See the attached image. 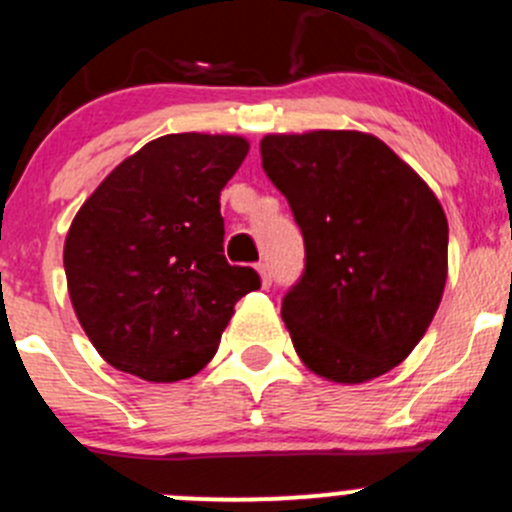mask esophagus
Returning <instances> with one entry per match:
<instances>
[{
	"mask_svg": "<svg viewBox=\"0 0 512 512\" xmlns=\"http://www.w3.org/2000/svg\"><path fill=\"white\" fill-rule=\"evenodd\" d=\"M258 273H261V283H263V288H268L271 286V281H273V276H271V266H268V263H258Z\"/></svg>",
	"mask_w": 512,
	"mask_h": 512,
	"instance_id": "obj_1",
	"label": "esophagus"
}]
</instances>
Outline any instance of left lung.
<instances>
[{
  "instance_id": "1",
  "label": "left lung",
  "mask_w": 512,
  "mask_h": 512,
  "mask_svg": "<svg viewBox=\"0 0 512 512\" xmlns=\"http://www.w3.org/2000/svg\"><path fill=\"white\" fill-rule=\"evenodd\" d=\"M306 266L281 301L301 361L336 383L396 368L428 331L448 276V221L426 181L361 131L268 134Z\"/></svg>"
}]
</instances>
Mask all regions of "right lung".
Here are the masks:
<instances>
[{"mask_svg":"<svg viewBox=\"0 0 512 512\" xmlns=\"http://www.w3.org/2000/svg\"><path fill=\"white\" fill-rule=\"evenodd\" d=\"M241 136L166 134L121 161L74 216L64 271L79 323L119 371L171 383L214 358L241 296L261 288L224 256L219 196Z\"/></svg>","mask_w":512,"mask_h":512,"instance_id":"obj_1","label":"right lung"}]
</instances>
